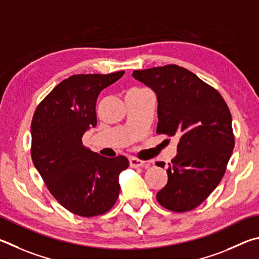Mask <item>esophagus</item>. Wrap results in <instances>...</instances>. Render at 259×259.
I'll return each mask as SVG.
<instances>
[{"instance_id":"obj_1","label":"esophagus","mask_w":259,"mask_h":259,"mask_svg":"<svg viewBox=\"0 0 259 259\" xmlns=\"http://www.w3.org/2000/svg\"><path fill=\"white\" fill-rule=\"evenodd\" d=\"M143 165H144L143 160L137 159V158H134V157L130 158V166L132 167V168H138V167H141Z\"/></svg>"}]
</instances>
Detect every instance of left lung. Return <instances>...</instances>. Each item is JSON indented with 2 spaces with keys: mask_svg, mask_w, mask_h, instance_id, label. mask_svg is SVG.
I'll use <instances>...</instances> for the list:
<instances>
[{
  "mask_svg": "<svg viewBox=\"0 0 259 259\" xmlns=\"http://www.w3.org/2000/svg\"><path fill=\"white\" fill-rule=\"evenodd\" d=\"M132 76L157 94V133L178 135L176 155L167 168L168 182L157 193L166 209L198 207L220 184L234 148L228 104L210 85L183 67L134 70ZM164 167L165 162H157Z\"/></svg>",
  "mask_w": 259,
  "mask_h": 259,
  "instance_id": "obj_1",
  "label": "left lung"
}]
</instances>
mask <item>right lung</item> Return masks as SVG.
I'll return each instance as SVG.
<instances>
[{
  "label": "right lung",
  "instance_id": "right-lung-1",
  "mask_svg": "<svg viewBox=\"0 0 259 259\" xmlns=\"http://www.w3.org/2000/svg\"><path fill=\"white\" fill-rule=\"evenodd\" d=\"M125 71L72 75L40 102L31 120V159L62 207L83 217L110 210L119 196L124 156L106 158L85 148L84 133L97 125L98 95Z\"/></svg>",
  "mask_w": 259,
  "mask_h": 259
}]
</instances>
